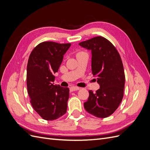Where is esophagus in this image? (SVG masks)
Wrapping results in <instances>:
<instances>
[{"mask_svg": "<svg viewBox=\"0 0 150 150\" xmlns=\"http://www.w3.org/2000/svg\"><path fill=\"white\" fill-rule=\"evenodd\" d=\"M80 89V88L77 87V86H72V87L70 88V90L71 91H78Z\"/></svg>", "mask_w": 150, "mask_h": 150, "instance_id": "obj_1", "label": "esophagus"}]
</instances>
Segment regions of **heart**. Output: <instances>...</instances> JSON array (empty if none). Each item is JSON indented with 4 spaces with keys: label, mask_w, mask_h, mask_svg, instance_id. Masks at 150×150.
Wrapping results in <instances>:
<instances>
[{
    "label": "heart",
    "mask_w": 150,
    "mask_h": 150,
    "mask_svg": "<svg viewBox=\"0 0 150 150\" xmlns=\"http://www.w3.org/2000/svg\"><path fill=\"white\" fill-rule=\"evenodd\" d=\"M81 53H82V52H79V53L77 54V55H78V54H81Z\"/></svg>",
    "instance_id": "heart-1"
}]
</instances>
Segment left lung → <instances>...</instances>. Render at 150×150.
Masks as SVG:
<instances>
[{
    "instance_id": "1",
    "label": "left lung",
    "mask_w": 150,
    "mask_h": 150,
    "mask_svg": "<svg viewBox=\"0 0 150 150\" xmlns=\"http://www.w3.org/2000/svg\"><path fill=\"white\" fill-rule=\"evenodd\" d=\"M79 45L91 51L92 73L100 86L96 93L89 91L84 107L89 114L104 118L116 110L123 98L125 75L121 58L113 44L101 36Z\"/></svg>"
}]
</instances>
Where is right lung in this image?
Here are the masks:
<instances>
[{
  "instance_id": "1",
  "label": "right lung",
  "mask_w": 150,
  "mask_h": 150,
  "mask_svg": "<svg viewBox=\"0 0 150 150\" xmlns=\"http://www.w3.org/2000/svg\"><path fill=\"white\" fill-rule=\"evenodd\" d=\"M70 43L43 42L32 51L27 66V88L34 110L45 120H54L66 112L68 88L54 85L58 71Z\"/></svg>"
}]
</instances>
